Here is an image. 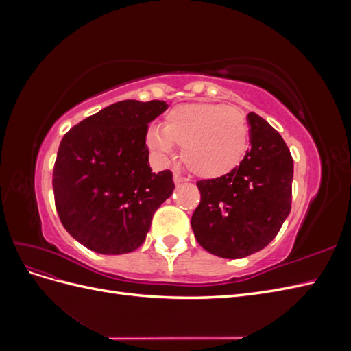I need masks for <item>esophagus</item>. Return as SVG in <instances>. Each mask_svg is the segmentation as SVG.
<instances>
[{
    "instance_id": "1",
    "label": "esophagus",
    "mask_w": 351,
    "mask_h": 351,
    "mask_svg": "<svg viewBox=\"0 0 351 351\" xmlns=\"http://www.w3.org/2000/svg\"><path fill=\"white\" fill-rule=\"evenodd\" d=\"M187 180H189L187 177H184V176H182V174H178V173H174V183H176V184L187 182Z\"/></svg>"
}]
</instances>
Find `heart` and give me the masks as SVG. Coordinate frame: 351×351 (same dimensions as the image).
Returning <instances> with one entry per match:
<instances>
[{
	"label": "heart",
	"mask_w": 351,
	"mask_h": 351,
	"mask_svg": "<svg viewBox=\"0 0 351 351\" xmlns=\"http://www.w3.org/2000/svg\"><path fill=\"white\" fill-rule=\"evenodd\" d=\"M146 146L159 162H168L182 146V159L193 174L215 178L240 165L249 147L244 114L224 104L193 102L169 111L162 127L149 125Z\"/></svg>",
	"instance_id": "obj_1"
}]
</instances>
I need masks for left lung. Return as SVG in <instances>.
Here are the masks:
<instances>
[{"label": "left lung", "mask_w": 351, "mask_h": 351, "mask_svg": "<svg viewBox=\"0 0 351 351\" xmlns=\"http://www.w3.org/2000/svg\"><path fill=\"white\" fill-rule=\"evenodd\" d=\"M250 143L239 167L199 180L200 202L192 215L197 243L226 259L246 258L267 247L291 210L293 156L280 133L247 114Z\"/></svg>", "instance_id": "8db88e82"}]
</instances>
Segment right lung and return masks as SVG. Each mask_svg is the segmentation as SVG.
<instances>
[{
    "mask_svg": "<svg viewBox=\"0 0 351 351\" xmlns=\"http://www.w3.org/2000/svg\"><path fill=\"white\" fill-rule=\"evenodd\" d=\"M167 110L162 101H120L64 134L52 169L61 224L84 247L104 254L136 250L155 210L174 190L169 169L152 173L145 134Z\"/></svg>",
    "mask_w": 351,
    "mask_h": 351,
    "instance_id": "1",
    "label": "right lung"
}]
</instances>
